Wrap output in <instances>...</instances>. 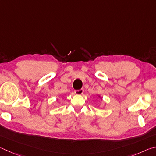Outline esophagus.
Instances as JSON below:
<instances>
[{
    "label": "esophagus",
    "instance_id": "obj_1",
    "mask_svg": "<svg viewBox=\"0 0 156 156\" xmlns=\"http://www.w3.org/2000/svg\"><path fill=\"white\" fill-rule=\"evenodd\" d=\"M75 93L77 95H81L83 93V89H80L79 90H76L75 92Z\"/></svg>",
    "mask_w": 156,
    "mask_h": 156
}]
</instances>
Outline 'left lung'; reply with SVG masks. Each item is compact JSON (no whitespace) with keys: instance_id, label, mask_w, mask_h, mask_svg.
Here are the masks:
<instances>
[{"instance_id":"obj_1","label":"left lung","mask_w":156,"mask_h":156,"mask_svg":"<svg viewBox=\"0 0 156 156\" xmlns=\"http://www.w3.org/2000/svg\"><path fill=\"white\" fill-rule=\"evenodd\" d=\"M97 96H98V97H99V98H100V99H101V101H102V97H101V96H100V95H99V94H98V95H97Z\"/></svg>"}]
</instances>
